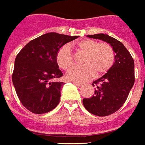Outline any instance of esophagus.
<instances>
[{
	"label": "esophagus",
	"instance_id": "esophagus-1",
	"mask_svg": "<svg viewBox=\"0 0 145 145\" xmlns=\"http://www.w3.org/2000/svg\"><path fill=\"white\" fill-rule=\"evenodd\" d=\"M73 84L78 87H80L82 85V84H81V83H78V82H73Z\"/></svg>",
	"mask_w": 145,
	"mask_h": 145
}]
</instances>
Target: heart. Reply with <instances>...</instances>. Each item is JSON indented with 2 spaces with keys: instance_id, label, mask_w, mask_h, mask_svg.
Instances as JSON below:
<instances>
[{
  "instance_id": "b5f03b06",
  "label": "heart",
  "mask_w": 145,
  "mask_h": 145,
  "mask_svg": "<svg viewBox=\"0 0 145 145\" xmlns=\"http://www.w3.org/2000/svg\"><path fill=\"white\" fill-rule=\"evenodd\" d=\"M80 52L85 54L82 67H76L67 73V78L75 82H83L93 76H101L109 71L114 64V52L109 44L97 43L91 39H84L76 43ZM56 62L63 70H69L74 66L73 57L69 46H62L57 52Z\"/></svg>"
}]
</instances>
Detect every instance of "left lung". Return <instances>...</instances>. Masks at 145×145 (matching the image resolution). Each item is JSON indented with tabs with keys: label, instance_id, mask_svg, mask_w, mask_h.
Returning <instances> with one entry per match:
<instances>
[{
	"label": "left lung",
	"instance_id": "obj_1",
	"mask_svg": "<svg viewBox=\"0 0 145 145\" xmlns=\"http://www.w3.org/2000/svg\"><path fill=\"white\" fill-rule=\"evenodd\" d=\"M89 38L106 42L114 53V62L109 71L93 82L94 95L83 99V105L90 113L99 117L117 112L127 100L135 82L134 61L121 42L105 34L88 35Z\"/></svg>",
	"mask_w": 145,
	"mask_h": 145
}]
</instances>
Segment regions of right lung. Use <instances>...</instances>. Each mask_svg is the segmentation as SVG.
<instances>
[{
  "mask_svg": "<svg viewBox=\"0 0 145 145\" xmlns=\"http://www.w3.org/2000/svg\"><path fill=\"white\" fill-rule=\"evenodd\" d=\"M78 36L51 32L31 40L15 60L12 83L18 99L34 114H44L58 105L64 83L56 62L57 51Z\"/></svg>",
  "mask_w": 145,
  "mask_h": 145,
  "instance_id": "right-lung-1",
  "label": "right lung"
}]
</instances>
